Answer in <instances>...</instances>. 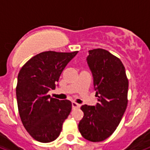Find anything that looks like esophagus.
Here are the masks:
<instances>
[{"instance_id": "1", "label": "esophagus", "mask_w": 150, "mask_h": 150, "mask_svg": "<svg viewBox=\"0 0 150 150\" xmlns=\"http://www.w3.org/2000/svg\"><path fill=\"white\" fill-rule=\"evenodd\" d=\"M80 106V104H78L77 103L74 102V101H73L72 102V107L73 109H76V108H79Z\"/></svg>"}]
</instances>
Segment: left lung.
<instances>
[{
    "label": "left lung",
    "instance_id": "obj_1",
    "mask_svg": "<svg viewBox=\"0 0 150 150\" xmlns=\"http://www.w3.org/2000/svg\"><path fill=\"white\" fill-rule=\"evenodd\" d=\"M86 60L98 103L81 106L84 116L78 127L83 138L101 142L110 137L122 120L128 103L129 82L122 61L107 50H89Z\"/></svg>",
    "mask_w": 150,
    "mask_h": 150
}]
</instances>
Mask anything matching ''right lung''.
Listing matches in <instances>:
<instances>
[{
    "mask_svg": "<svg viewBox=\"0 0 150 150\" xmlns=\"http://www.w3.org/2000/svg\"><path fill=\"white\" fill-rule=\"evenodd\" d=\"M78 51H45L30 58L20 70L16 87L17 106L23 127L33 139L50 143L60 135L70 114V100L52 98L62 71Z\"/></svg>",
    "mask_w": 150,
    "mask_h": 150,
    "instance_id": "obj_1",
    "label": "right lung"
}]
</instances>
